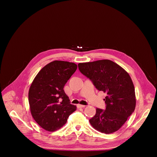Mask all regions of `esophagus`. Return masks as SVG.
Listing matches in <instances>:
<instances>
[{
  "label": "esophagus",
  "instance_id": "1",
  "mask_svg": "<svg viewBox=\"0 0 157 157\" xmlns=\"http://www.w3.org/2000/svg\"><path fill=\"white\" fill-rule=\"evenodd\" d=\"M85 106H86V105H81V104H78V105H77L78 108H83V107H85Z\"/></svg>",
  "mask_w": 157,
  "mask_h": 157
}]
</instances>
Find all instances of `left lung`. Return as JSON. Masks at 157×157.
I'll return each mask as SVG.
<instances>
[{"mask_svg": "<svg viewBox=\"0 0 157 157\" xmlns=\"http://www.w3.org/2000/svg\"><path fill=\"white\" fill-rule=\"evenodd\" d=\"M78 68L99 91L107 94L104 99L105 109L96 108V114L89 122L102 133L117 131L136 105L135 88L130 75L121 66L109 59L81 63Z\"/></svg>", "mask_w": 157, "mask_h": 157, "instance_id": "left-lung-1", "label": "left lung"}]
</instances>
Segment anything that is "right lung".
Wrapping results in <instances>:
<instances>
[{
  "label": "right lung",
  "mask_w": 157,
  "mask_h": 157,
  "mask_svg": "<svg viewBox=\"0 0 157 157\" xmlns=\"http://www.w3.org/2000/svg\"><path fill=\"white\" fill-rule=\"evenodd\" d=\"M77 68L74 63L53 61L43 67L31 84L29 91L31 114L45 130L59 129L76 110L63 88Z\"/></svg>",
  "instance_id": "obj_1"
}]
</instances>
